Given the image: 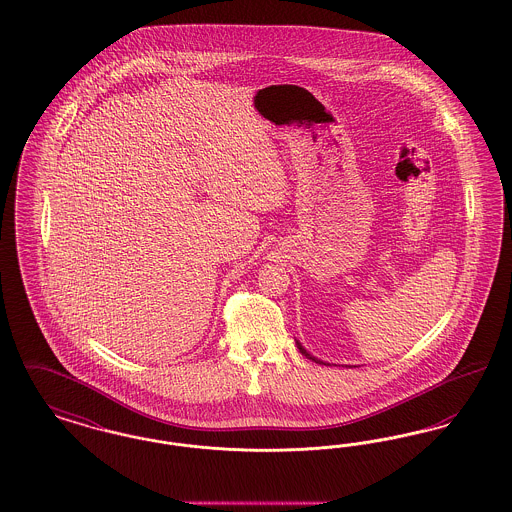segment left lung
<instances>
[{"label":"left lung","instance_id":"obj_1","mask_svg":"<svg viewBox=\"0 0 512 512\" xmlns=\"http://www.w3.org/2000/svg\"><path fill=\"white\" fill-rule=\"evenodd\" d=\"M295 343H297V349H299V351H301V355H305V357H307V359H311V361H315V363H320V361H318V359H315V357H313V355H311V353H307V349H305V347H303V345H301V343H299V341H295Z\"/></svg>","mask_w":512,"mask_h":512}]
</instances>
